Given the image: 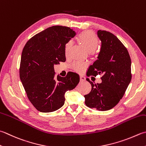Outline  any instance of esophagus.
Returning a JSON list of instances; mask_svg holds the SVG:
<instances>
[{
	"label": "esophagus",
	"mask_w": 146,
	"mask_h": 146,
	"mask_svg": "<svg viewBox=\"0 0 146 146\" xmlns=\"http://www.w3.org/2000/svg\"><path fill=\"white\" fill-rule=\"evenodd\" d=\"M80 80L82 81V82L85 81V79H86V78H85V77L84 76H83V75H80Z\"/></svg>",
	"instance_id": "1"
}]
</instances>
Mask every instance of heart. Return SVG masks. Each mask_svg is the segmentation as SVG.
Returning a JSON list of instances; mask_svg holds the SVG:
<instances>
[{"label": "heart", "mask_w": 146, "mask_h": 146, "mask_svg": "<svg viewBox=\"0 0 146 146\" xmlns=\"http://www.w3.org/2000/svg\"><path fill=\"white\" fill-rule=\"evenodd\" d=\"M79 42L84 45L88 52H92L95 50L99 45V40L97 38L95 33L92 31H83L80 33L78 36ZM73 42L71 40L68 41L64 46V53L66 56H68L72 47ZM73 68L76 71L82 72L87 66V63L82 61H75L72 64Z\"/></svg>", "instance_id": "1"}]
</instances>
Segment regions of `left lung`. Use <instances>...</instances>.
Instances as JSON below:
<instances>
[{"instance_id":"8db88e82","label":"left lung","mask_w":146,"mask_h":146,"mask_svg":"<svg viewBox=\"0 0 146 146\" xmlns=\"http://www.w3.org/2000/svg\"><path fill=\"white\" fill-rule=\"evenodd\" d=\"M101 47L98 59L90 65L87 75H102L101 84L92 85L89 94L84 96L87 106L99 111L112 109L123 98L132 79L131 59L127 48L109 31L98 30Z\"/></svg>"}]
</instances>
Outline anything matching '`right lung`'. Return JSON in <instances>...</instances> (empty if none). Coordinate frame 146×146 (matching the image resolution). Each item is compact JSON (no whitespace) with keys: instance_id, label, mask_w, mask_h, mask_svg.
Returning a JSON list of instances; mask_svg holds the SVG:
<instances>
[{"instance_id":"1","label":"right lung","mask_w":146,"mask_h":146,"mask_svg":"<svg viewBox=\"0 0 146 146\" xmlns=\"http://www.w3.org/2000/svg\"><path fill=\"white\" fill-rule=\"evenodd\" d=\"M69 27L53 26L34 35L23 49L19 76L28 99L42 113L53 112L64 104V94L80 82L78 74L69 72L55 78L54 64L65 62L64 46L75 36Z\"/></svg>"}]
</instances>
